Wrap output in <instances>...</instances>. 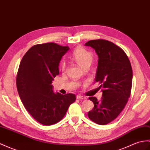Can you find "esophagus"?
Returning <instances> with one entry per match:
<instances>
[{
	"label": "esophagus",
	"instance_id": "esophagus-1",
	"mask_svg": "<svg viewBox=\"0 0 150 150\" xmlns=\"http://www.w3.org/2000/svg\"><path fill=\"white\" fill-rule=\"evenodd\" d=\"M76 99H79V100H81V99L85 100V99H86V98L85 96H81V95H77V96H76Z\"/></svg>",
	"mask_w": 150,
	"mask_h": 150
}]
</instances>
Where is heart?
Masks as SVG:
<instances>
[{
  "mask_svg": "<svg viewBox=\"0 0 150 150\" xmlns=\"http://www.w3.org/2000/svg\"><path fill=\"white\" fill-rule=\"evenodd\" d=\"M71 58L76 62L80 67L84 68L87 66L91 64L93 61V54L88 50H86L81 47H77L75 48L71 55ZM62 71H64L66 69L65 62H62L61 64Z\"/></svg>",
  "mask_w": 150,
  "mask_h": 150,
  "instance_id": "heart-1",
  "label": "heart"
}]
</instances>
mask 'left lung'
Segmentation results:
<instances>
[{"label": "left lung", "instance_id": "obj_1", "mask_svg": "<svg viewBox=\"0 0 150 150\" xmlns=\"http://www.w3.org/2000/svg\"><path fill=\"white\" fill-rule=\"evenodd\" d=\"M85 45L94 48L98 55L95 81L103 89L100 101L96 97L89 98L94 107L88 117L93 122L105 125L119 116L130 97L133 76L131 64L125 52L109 41L91 40Z\"/></svg>", "mask_w": 150, "mask_h": 150}]
</instances>
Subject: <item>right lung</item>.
Listing matches in <instances>:
<instances>
[{
    "label": "right lung",
    "mask_w": 150,
    "mask_h": 150,
    "mask_svg": "<svg viewBox=\"0 0 150 150\" xmlns=\"http://www.w3.org/2000/svg\"><path fill=\"white\" fill-rule=\"evenodd\" d=\"M68 47L55 43L36 45L24 55L16 76V87L24 107L41 124L61 121L76 100L74 94L53 91L52 82L59 75V64Z\"/></svg>",
    "instance_id": "right-lung-1"
}]
</instances>
